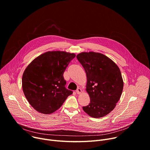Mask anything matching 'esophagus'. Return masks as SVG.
<instances>
[{
    "label": "esophagus",
    "mask_w": 150,
    "mask_h": 150,
    "mask_svg": "<svg viewBox=\"0 0 150 150\" xmlns=\"http://www.w3.org/2000/svg\"><path fill=\"white\" fill-rule=\"evenodd\" d=\"M76 92L77 94H80L81 93V92H82V90H81V88H78L76 90Z\"/></svg>",
    "instance_id": "34e87169"
}]
</instances>
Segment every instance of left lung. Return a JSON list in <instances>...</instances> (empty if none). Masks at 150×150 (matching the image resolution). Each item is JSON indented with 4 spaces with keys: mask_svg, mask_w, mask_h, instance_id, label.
<instances>
[{
    "mask_svg": "<svg viewBox=\"0 0 150 150\" xmlns=\"http://www.w3.org/2000/svg\"><path fill=\"white\" fill-rule=\"evenodd\" d=\"M87 75L86 91L90 103L82 108L94 118L108 115L116 107L123 88L122 74L116 64L100 53L82 52L76 55Z\"/></svg>",
    "mask_w": 150,
    "mask_h": 150,
    "instance_id": "obj_1",
    "label": "left lung"
}]
</instances>
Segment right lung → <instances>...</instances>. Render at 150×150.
<instances>
[{
    "instance_id": "right-lung-1",
    "label": "right lung",
    "mask_w": 150,
    "mask_h": 150,
    "mask_svg": "<svg viewBox=\"0 0 150 150\" xmlns=\"http://www.w3.org/2000/svg\"><path fill=\"white\" fill-rule=\"evenodd\" d=\"M75 54L49 51L35 58L22 78L24 94L39 113L51 114L59 109L72 91L65 88L63 73Z\"/></svg>"
}]
</instances>
